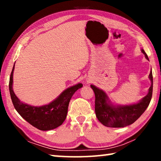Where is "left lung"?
I'll return each instance as SVG.
<instances>
[{"label": "left lung", "instance_id": "left-lung-1", "mask_svg": "<svg viewBox=\"0 0 161 161\" xmlns=\"http://www.w3.org/2000/svg\"><path fill=\"white\" fill-rule=\"evenodd\" d=\"M141 52L148 59V55L143 49ZM149 79L151 81V85L148 94L138 103L126 106L112 105L104 92L91 85L95 94V113L98 120L104 126L112 128H121L134 123L142 115L151 102L153 94L152 71L150 72Z\"/></svg>", "mask_w": 161, "mask_h": 161}]
</instances>
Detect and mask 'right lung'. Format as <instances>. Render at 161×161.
Returning a JSON list of instances; mask_svg holds the SVG:
<instances>
[{
	"mask_svg": "<svg viewBox=\"0 0 161 161\" xmlns=\"http://www.w3.org/2000/svg\"><path fill=\"white\" fill-rule=\"evenodd\" d=\"M15 66V64H14ZM13 67L9 81V91L15 110L32 126L41 130H49L61 126L66 119L68 106L72 95L83 86L79 83L62 92L55 100L42 107H34L20 102L13 90Z\"/></svg>",
	"mask_w": 161,
	"mask_h": 161,
	"instance_id": "1",
	"label": "right lung"
}]
</instances>
